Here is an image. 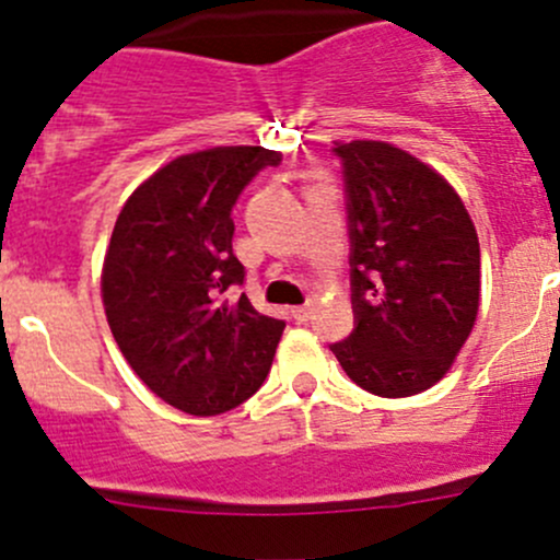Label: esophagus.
Masks as SVG:
<instances>
[{"instance_id":"34e87169","label":"esophagus","mask_w":560,"mask_h":560,"mask_svg":"<svg viewBox=\"0 0 560 560\" xmlns=\"http://www.w3.org/2000/svg\"><path fill=\"white\" fill-rule=\"evenodd\" d=\"M312 314H314L312 303H306V306H295V308H292V316H295L298 322H308V319H312Z\"/></svg>"}]
</instances>
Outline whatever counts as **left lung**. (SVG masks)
Returning <instances> with one entry per match:
<instances>
[{
	"mask_svg": "<svg viewBox=\"0 0 560 560\" xmlns=\"http://www.w3.org/2000/svg\"><path fill=\"white\" fill-rule=\"evenodd\" d=\"M352 235L358 327L332 343L349 380L409 398L453 369L479 312V241L442 173L385 140H332Z\"/></svg>",
	"mask_w": 560,
	"mask_h": 560,
	"instance_id": "obj_1",
	"label": "left lung"
}]
</instances>
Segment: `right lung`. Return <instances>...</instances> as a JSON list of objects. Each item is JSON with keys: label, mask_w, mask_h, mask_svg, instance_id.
<instances>
[{"label": "right lung", "mask_w": 560, "mask_h": 560, "mask_svg": "<svg viewBox=\"0 0 560 560\" xmlns=\"http://www.w3.org/2000/svg\"><path fill=\"white\" fill-rule=\"evenodd\" d=\"M262 145H217L175 156L124 202L105 248L103 306L129 369L165 404L195 417L235 409L257 393L284 322L259 314L233 254L230 211L241 189L279 165Z\"/></svg>", "instance_id": "right-lung-1"}]
</instances>
